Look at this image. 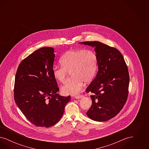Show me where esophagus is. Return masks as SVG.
<instances>
[{
  "instance_id": "34e87169",
  "label": "esophagus",
  "mask_w": 149,
  "mask_h": 149,
  "mask_svg": "<svg viewBox=\"0 0 149 149\" xmlns=\"http://www.w3.org/2000/svg\"><path fill=\"white\" fill-rule=\"evenodd\" d=\"M83 97H84L83 95H76V96L75 97V98H76V99H81V98H82Z\"/></svg>"
}]
</instances>
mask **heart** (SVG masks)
I'll return each mask as SVG.
<instances>
[{"mask_svg": "<svg viewBox=\"0 0 149 149\" xmlns=\"http://www.w3.org/2000/svg\"><path fill=\"white\" fill-rule=\"evenodd\" d=\"M61 66L52 68L53 76L58 81L64 83L71 72L72 77L65 83L61 90L66 95H76L84 84L94 78L97 70L98 58L92 50H74L64 54L60 60Z\"/></svg>", "mask_w": 149, "mask_h": 149, "instance_id": "b5f03b06", "label": "heart"}]
</instances>
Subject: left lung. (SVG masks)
<instances>
[{
	"label": "left lung",
	"instance_id": "8db88e82",
	"mask_svg": "<svg viewBox=\"0 0 149 149\" xmlns=\"http://www.w3.org/2000/svg\"><path fill=\"white\" fill-rule=\"evenodd\" d=\"M94 47L98 71L86 89L92 93V104L87 111L92 120L103 122L116 116L127 99L130 81L128 68L120 52L98 41L80 42Z\"/></svg>",
	"mask_w": 149,
	"mask_h": 149
}]
</instances>
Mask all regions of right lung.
<instances>
[{
    "instance_id": "obj_1",
    "label": "right lung",
    "mask_w": 149,
    "mask_h": 149,
    "mask_svg": "<svg viewBox=\"0 0 149 149\" xmlns=\"http://www.w3.org/2000/svg\"><path fill=\"white\" fill-rule=\"evenodd\" d=\"M42 47L23 60L14 82V100L26 118L37 127H49L62 117L70 96L63 97L52 74L55 55Z\"/></svg>"
}]
</instances>
